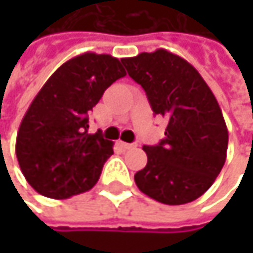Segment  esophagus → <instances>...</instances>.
<instances>
[{
    "mask_svg": "<svg viewBox=\"0 0 253 253\" xmlns=\"http://www.w3.org/2000/svg\"><path fill=\"white\" fill-rule=\"evenodd\" d=\"M120 146H122L123 149H133L136 145H133V143H127V142H120Z\"/></svg>",
    "mask_w": 253,
    "mask_h": 253,
    "instance_id": "obj_1",
    "label": "esophagus"
}]
</instances>
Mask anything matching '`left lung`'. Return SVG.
<instances>
[{
    "label": "left lung",
    "instance_id": "obj_1",
    "mask_svg": "<svg viewBox=\"0 0 253 253\" xmlns=\"http://www.w3.org/2000/svg\"><path fill=\"white\" fill-rule=\"evenodd\" d=\"M122 63L145 89L152 111L167 119L166 139L143 146L148 163L134 174L136 186L166 205L198 199L227 158L228 130L212 90L190 63L163 48Z\"/></svg>",
    "mask_w": 253,
    "mask_h": 253
}]
</instances>
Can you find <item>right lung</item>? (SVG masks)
<instances>
[{
    "label": "right lung",
    "instance_id": "add662e5",
    "mask_svg": "<svg viewBox=\"0 0 253 253\" xmlns=\"http://www.w3.org/2000/svg\"><path fill=\"white\" fill-rule=\"evenodd\" d=\"M125 76L119 58L84 52L61 64L45 82L16 139L20 170L38 193L67 199L96 184L114 143L101 133H87V116L105 89Z\"/></svg>",
    "mask_w": 253,
    "mask_h": 253
}]
</instances>
